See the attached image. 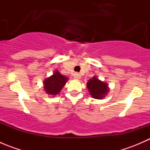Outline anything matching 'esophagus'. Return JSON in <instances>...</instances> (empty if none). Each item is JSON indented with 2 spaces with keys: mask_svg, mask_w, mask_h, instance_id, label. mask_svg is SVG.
<instances>
[{
  "mask_svg": "<svg viewBox=\"0 0 150 150\" xmlns=\"http://www.w3.org/2000/svg\"><path fill=\"white\" fill-rule=\"evenodd\" d=\"M81 77V75H80L79 73H78V72H75V74H74V78H75V79H80Z\"/></svg>",
  "mask_w": 150,
  "mask_h": 150,
  "instance_id": "1",
  "label": "esophagus"
}]
</instances>
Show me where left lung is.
<instances>
[{
    "mask_svg": "<svg viewBox=\"0 0 150 150\" xmlns=\"http://www.w3.org/2000/svg\"><path fill=\"white\" fill-rule=\"evenodd\" d=\"M87 88L91 96L96 99H102L109 91L108 85L98 79L96 76L91 78L87 83Z\"/></svg>",
    "mask_w": 150,
    "mask_h": 150,
    "instance_id": "obj_1",
    "label": "left lung"
}]
</instances>
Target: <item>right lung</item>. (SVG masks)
Returning a JSON list of instances; mask_svg holds the SVG:
<instances>
[{"mask_svg":"<svg viewBox=\"0 0 150 150\" xmlns=\"http://www.w3.org/2000/svg\"><path fill=\"white\" fill-rule=\"evenodd\" d=\"M68 78L62 75L59 71H55L51 76L46 78L43 81L44 89L48 95L56 96L59 93L67 81Z\"/></svg>","mask_w":150,"mask_h":150,"instance_id":"obj_1","label":"right lung"}]
</instances>
